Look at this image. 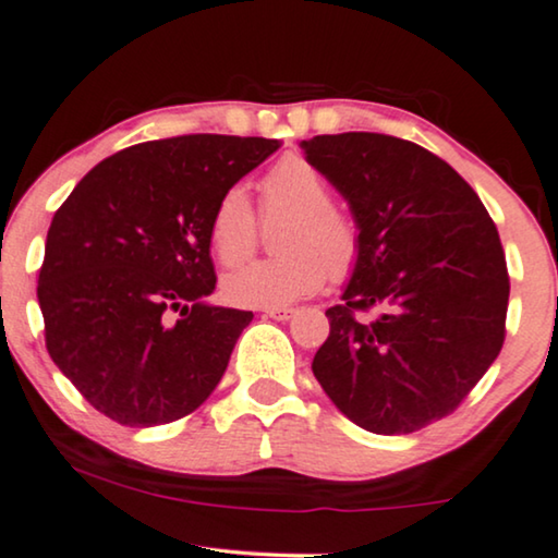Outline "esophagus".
<instances>
[{
	"mask_svg": "<svg viewBox=\"0 0 558 558\" xmlns=\"http://www.w3.org/2000/svg\"><path fill=\"white\" fill-rule=\"evenodd\" d=\"M263 313H265V316H268V318H276V320H290V318L295 316L293 308H265Z\"/></svg>",
	"mask_w": 558,
	"mask_h": 558,
	"instance_id": "1",
	"label": "esophagus"
}]
</instances>
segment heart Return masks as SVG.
Returning <instances> with one entry per match:
<instances>
[{"label": "heart", "instance_id": "b5f03b06", "mask_svg": "<svg viewBox=\"0 0 558 558\" xmlns=\"http://www.w3.org/2000/svg\"><path fill=\"white\" fill-rule=\"evenodd\" d=\"M263 217H288L278 234L282 255L257 260L222 280V295L240 308H286L326 286L328 272L347 278L361 255L359 225L333 207V192L316 163L288 154L260 182ZM209 242L225 268L242 265L257 242V217L245 186L219 194L209 217Z\"/></svg>", "mask_w": 558, "mask_h": 558}]
</instances>
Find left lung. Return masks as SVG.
<instances>
[{"mask_svg":"<svg viewBox=\"0 0 558 558\" xmlns=\"http://www.w3.org/2000/svg\"><path fill=\"white\" fill-rule=\"evenodd\" d=\"M301 148L361 234L313 374L354 425L417 433L458 410L504 347L511 282L496 225L473 186L412 141L349 131ZM368 307L380 316L361 322Z\"/></svg>","mask_w":558,"mask_h":558,"instance_id":"8db88e82","label":"left lung"}]
</instances>
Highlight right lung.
Instances as JSON below:
<instances>
[{
	"label": "right lung",
	"mask_w": 558,
	"mask_h": 558,
	"mask_svg": "<svg viewBox=\"0 0 558 558\" xmlns=\"http://www.w3.org/2000/svg\"><path fill=\"white\" fill-rule=\"evenodd\" d=\"M280 141L192 133L108 156L54 211L37 280L47 351L125 427L197 410L222 379L250 311L215 290L209 217Z\"/></svg>",
	"instance_id": "obj_1"
}]
</instances>
